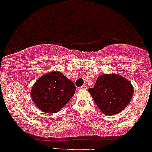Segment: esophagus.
Returning a JSON list of instances; mask_svg holds the SVG:
<instances>
[{
  "label": "esophagus",
  "instance_id": "1",
  "mask_svg": "<svg viewBox=\"0 0 152 152\" xmlns=\"http://www.w3.org/2000/svg\"><path fill=\"white\" fill-rule=\"evenodd\" d=\"M87 85H82V87H80L79 88V90H87Z\"/></svg>",
  "mask_w": 152,
  "mask_h": 152
}]
</instances>
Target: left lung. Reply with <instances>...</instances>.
<instances>
[{"label":"left lung","instance_id":"obj_1","mask_svg":"<svg viewBox=\"0 0 152 152\" xmlns=\"http://www.w3.org/2000/svg\"><path fill=\"white\" fill-rule=\"evenodd\" d=\"M95 103L107 115L124 110L131 101L134 87L131 82L119 74H102L98 77L93 88H89Z\"/></svg>","mask_w":152,"mask_h":152}]
</instances>
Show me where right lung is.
<instances>
[{
  "label": "right lung",
  "instance_id": "obj_1",
  "mask_svg": "<svg viewBox=\"0 0 152 152\" xmlns=\"http://www.w3.org/2000/svg\"><path fill=\"white\" fill-rule=\"evenodd\" d=\"M76 91L72 81L59 71L45 73L31 90L32 101L43 113H56L71 99Z\"/></svg>",
  "mask_w": 152,
  "mask_h": 152
}]
</instances>
